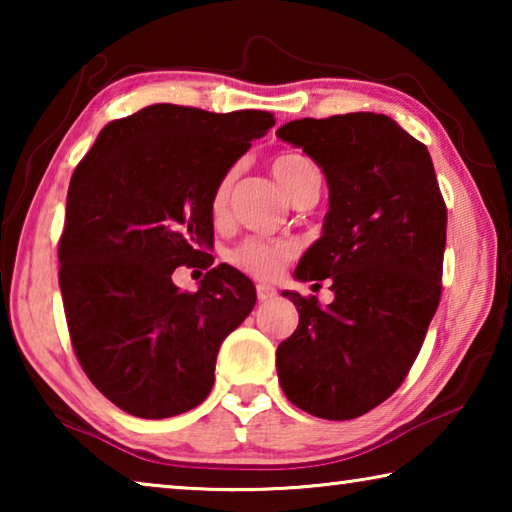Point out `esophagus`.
<instances>
[{"label":"esophagus","mask_w":512,"mask_h":512,"mask_svg":"<svg viewBox=\"0 0 512 512\" xmlns=\"http://www.w3.org/2000/svg\"><path fill=\"white\" fill-rule=\"evenodd\" d=\"M257 298H259V302L271 300V298H275V289L271 287V284L259 282V284H257Z\"/></svg>","instance_id":"34e87169"}]
</instances>
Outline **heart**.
<instances>
[{"label": "heart", "instance_id": "1", "mask_svg": "<svg viewBox=\"0 0 512 512\" xmlns=\"http://www.w3.org/2000/svg\"><path fill=\"white\" fill-rule=\"evenodd\" d=\"M273 176L284 192H287L289 198L296 196L302 187H307L309 183H316L318 180L314 162H311L307 155L296 153V151L277 155L273 160ZM230 185H232V173L223 176L212 192L210 210L216 221H219L225 214V210H228ZM293 255H296V246H293L291 241L248 237L230 250L228 262L235 268H239L241 273L257 277V280H271V277H275L282 271L284 264H287Z\"/></svg>", "mask_w": 512, "mask_h": 512}]
</instances>
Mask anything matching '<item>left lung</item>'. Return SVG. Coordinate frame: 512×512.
I'll use <instances>...</instances> for the list:
<instances>
[{"mask_svg":"<svg viewBox=\"0 0 512 512\" xmlns=\"http://www.w3.org/2000/svg\"><path fill=\"white\" fill-rule=\"evenodd\" d=\"M277 137L316 160L329 185L323 237L296 268L329 280L334 302L284 291L300 323L277 345L282 391L298 409L352 420L409 375L443 291L447 207L427 146L391 117L296 119Z\"/></svg>","mask_w":512,"mask_h":512,"instance_id":"1","label":"left lung"}]
</instances>
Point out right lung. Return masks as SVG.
<instances>
[{
  "label": "right lung",
  "mask_w": 512,
  "mask_h": 512,
  "mask_svg": "<svg viewBox=\"0 0 512 512\" xmlns=\"http://www.w3.org/2000/svg\"><path fill=\"white\" fill-rule=\"evenodd\" d=\"M273 112L155 103L115 119L74 169L58 241L69 339L88 379L121 411L162 420L212 391L225 336L255 307V287L212 268V192ZM178 265L210 267L178 292Z\"/></svg>",
  "instance_id": "right-lung-1"
}]
</instances>
